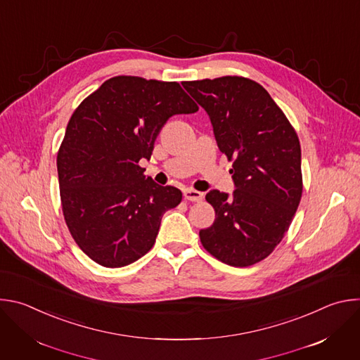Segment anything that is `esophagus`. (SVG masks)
Wrapping results in <instances>:
<instances>
[{"label": "esophagus", "mask_w": 360, "mask_h": 360, "mask_svg": "<svg viewBox=\"0 0 360 360\" xmlns=\"http://www.w3.org/2000/svg\"><path fill=\"white\" fill-rule=\"evenodd\" d=\"M184 196H185V199H188L191 202H200L203 199V193L196 189H185Z\"/></svg>", "instance_id": "esophagus-1"}]
</instances>
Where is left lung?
Masks as SVG:
<instances>
[{"instance_id": "obj_1", "label": "left lung", "mask_w": 360, "mask_h": 360, "mask_svg": "<svg viewBox=\"0 0 360 360\" xmlns=\"http://www.w3.org/2000/svg\"><path fill=\"white\" fill-rule=\"evenodd\" d=\"M208 112L218 146L232 161V196H205L215 222L200 229L202 246L226 265L245 268L274 252L288 232L302 198L300 143L268 91L245 77L184 81Z\"/></svg>"}]
</instances>
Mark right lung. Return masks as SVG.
<instances>
[{"label": "right lung", "mask_w": 360, "mask_h": 360, "mask_svg": "<svg viewBox=\"0 0 360 360\" xmlns=\"http://www.w3.org/2000/svg\"><path fill=\"white\" fill-rule=\"evenodd\" d=\"M199 110L178 82L118 75L88 95L71 115L57 168L65 224L101 266L121 268L153 246L162 215L182 192L143 175L153 143L175 114Z\"/></svg>", "instance_id": "1"}]
</instances>
